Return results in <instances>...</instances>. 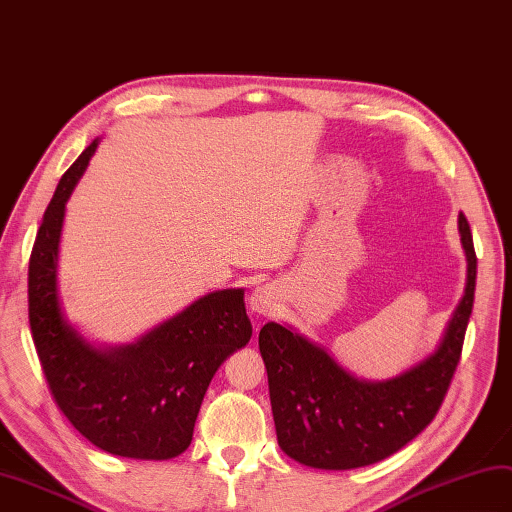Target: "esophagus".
I'll use <instances>...</instances> for the list:
<instances>
[{"label":"esophagus","mask_w":512,"mask_h":512,"mask_svg":"<svg viewBox=\"0 0 512 512\" xmlns=\"http://www.w3.org/2000/svg\"><path fill=\"white\" fill-rule=\"evenodd\" d=\"M248 309L253 316H270L277 309V292L272 285H257L253 294L248 296Z\"/></svg>","instance_id":"obj_1"}]
</instances>
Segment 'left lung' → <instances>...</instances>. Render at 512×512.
Returning <instances> with one entry per match:
<instances>
[{"label": "left lung", "instance_id": "obj_1", "mask_svg": "<svg viewBox=\"0 0 512 512\" xmlns=\"http://www.w3.org/2000/svg\"><path fill=\"white\" fill-rule=\"evenodd\" d=\"M467 259L463 298L435 352L387 381H365L292 326L268 322L259 331L279 448L316 469H357L383 461L415 439L448 393L461 359L476 292V251L469 222L458 216Z\"/></svg>", "mask_w": 512, "mask_h": 512}]
</instances>
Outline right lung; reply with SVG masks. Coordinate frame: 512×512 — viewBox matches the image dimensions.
<instances>
[{
	"label": "right lung",
	"mask_w": 512,
	"mask_h": 512,
	"mask_svg": "<svg viewBox=\"0 0 512 512\" xmlns=\"http://www.w3.org/2000/svg\"><path fill=\"white\" fill-rule=\"evenodd\" d=\"M99 147L95 138L62 175L30 257V329L51 393L99 450L166 461L188 450L216 370L253 335L244 290H216L136 342L97 346L64 316L58 257L67 201Z\"/></svg>",
	"instance_id": "add662e5"
}]
</instances>
